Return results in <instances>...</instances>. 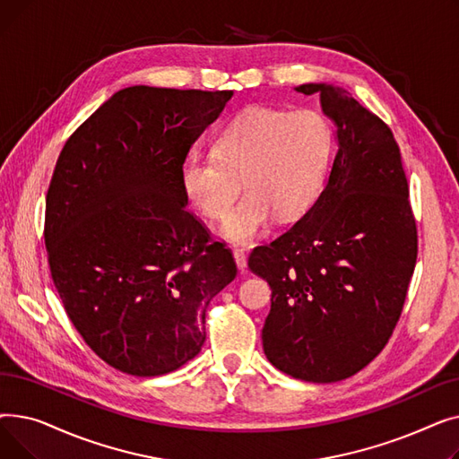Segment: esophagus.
Returning <instances> with one entry per match:
<instances>
[{
	"label": "esophagus",
	"instance_id": "1",
	"mask_svg": "<svg viewBox=\"0 0 459 459\" xmlns=\"http://www.w3.org/2000/svg\"><path fill=\"white\" fill-rule=\"evenodd\" d=\"M234 260H236V266L239 272H246L247 268V255L242 249H234Z\"/></svg>",
	"mask_w": 459,
	"mask_h": 459
}]
</instances>
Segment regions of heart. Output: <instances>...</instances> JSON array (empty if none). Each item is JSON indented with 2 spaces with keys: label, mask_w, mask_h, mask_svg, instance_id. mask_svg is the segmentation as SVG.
Wrapping results in <instances>:
<instances>
[{
  "label": "heart",
  "mask_w": 459,
  "mask_h": 459,
  "mask_svg": "<svg viewBox=\"0 0 459 459\" xmlns=\"http://www.w3.org/2000/svg\"><path fill=\"white\" fill-rule=\"evenodd\" d=\"M331 154V130L316 111L251 108L215 132L212 152L193 151L180 163L186 201L221 217L244 186L249 191L223 220L220 234L249 246L273 215L294 220L316 203Z\"/></svg>",
  "instance_id": "1"
}]
</instances>
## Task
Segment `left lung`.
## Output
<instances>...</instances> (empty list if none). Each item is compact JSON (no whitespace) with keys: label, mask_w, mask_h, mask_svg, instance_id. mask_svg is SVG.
Listing matches in <instances>:
<instances>
[{"label":"left lung","mask_w":459,"mask_h":459,"mask_svg":"<svg viewBox=\"0 0 459 459\" xmlns=\"http://www.w3.org/2000/svg\"><path fill=\"white\" fill-rule=\"evenodd\" d=\"M296 91L320 96L339 151L316 203L247 266L272 288L262 327L270 363L333 383L363 370L393 334L417 262V225L391 128L342 87Z\"/></svg>","instance_id":"left-lung-1"}]
</instances>
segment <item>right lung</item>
Segmentation results:
<instances>
[{"mask_svg": "<svg viewBox=\"0 0 459 459\" xmlns=\"http://www.w3.org/2000/svg\"><path fill=\"white\" fill-rule=\"evenodd\" d=\"M232 94L126 87L59 154L44 217L52 279L83 341L120 372L161 376L195 357L208 303L236 277L178 182Z\"/></svg>", "mask_w": 459, "mask_h": 459, "instance_id": "1", "label": "right lung"}]
</instances>
